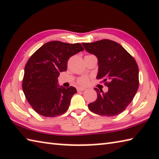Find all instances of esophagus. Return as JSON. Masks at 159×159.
Wrapping results in <instances>:
<instances>
[{"mask_svg":"<svg viewBox=\"0 0 159 159\" xmlns=\"http://www.w3.org/2000/svg\"><path fill=\"white\" fill-rule=\"evenodd\" d=\"M84 90H85V88H83V87H78L77 88L78 91H84Z\"/></svg>","mask_w":159,"mask_h":159,"instance_id":"1","label":"esophagus"}]
</instances>
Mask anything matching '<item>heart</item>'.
Wrapping results in <instances>:
<instances>
[{
    "mask_svg": "<svg viewBox=\"0 0 159 159\" xmlns=\"http://www.w3.org/2000/svg\"><path fill=\"white\" fill-rule=\"evenodd\" d=\"M89 81V79L87 76H82L78 79V83L80 85H86Z\"/></svg>",
    "mask_w": 159,
    "mask_h": 159,
    "instance_id": "b5f03b06",
    "label": "heart"
}]
</instances>
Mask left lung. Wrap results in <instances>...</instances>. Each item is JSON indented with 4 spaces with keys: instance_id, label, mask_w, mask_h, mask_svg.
Instances as JSON below:
<instances>
[{
    "instance_id": "1",
    "label": "left lung",
    "mask_w": 159,
    "mask_h": 159,
    "mask_svg": "<svg viewBox=\"0 0 159 159\" xmlns=\"http://www.w3.org/2000/svg\"><path fill=\"white\" fill-rule=\"evenodd\" d=\"M98 60L97 79H103L107 93L95 88V101L88 105L95 114L113 117L122 112L132 101L139 88V68L135 59L117 42L102 39L82 43Z\"/></svg>"
}]
</instances>
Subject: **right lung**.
<instances>
[{
	"label": "right lung",
	"mask_w": 159,
	"mask_h": 159,
	"mask_svg": "<svg viewBox=\"0 0 159 159\" xmlns=\"http://www.w3.org/2000/svg\"><path fill=\"white\" fill-rule=\"evenodd\" d=\"M84 50L80 43L52 41L32 55L25 67L22 90L35 112L53 117L67 111L70 99L77 91L73 86H59L58 77L60 72L67 70L69 58Z\"/></svg>",
	"instance_id": "obj_1"
}]
</instances>
